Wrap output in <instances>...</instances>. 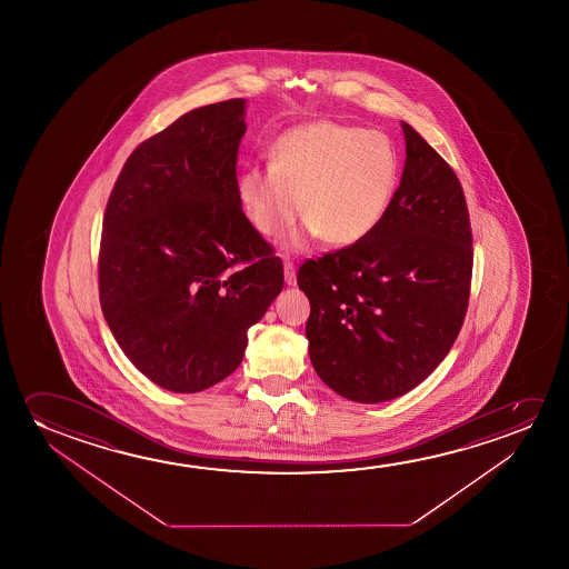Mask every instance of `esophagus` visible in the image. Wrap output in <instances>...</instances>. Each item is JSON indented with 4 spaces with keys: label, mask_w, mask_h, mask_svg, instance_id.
Listing matches in <instances>:
<instances>
[{
    "label": "esophagus",
    "mask_w": 569,
    "mask_h": 569,
    "mask_svg": "<svg viewBox=\"0 0 569 569\" xmlns=\"http://www.w3.org/2000/svg\"><path fill=\"white\" fill-rule=\"evenodd\" d=\"M283 273H286V283H288V286H296L297 272L293 262H286V264H283Z\"/></svg>",
    "instance_id": "esophagus-1"
}]
</instances>
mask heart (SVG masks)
<instances>
[{"label":"heart","instance_id":"heart-1","mask_svg":"<svg viewBox=\"0 0 569 569\" xmlns=\"http://www.w3.org/2000/svg\"><path fill=\"white\" fill-rule=\"evenodd\" d=\"M400 179V157L389 136L338 120H315L281 133L270 164L247 167L237 182L242 211L264 237L286 233L301 213L307 226L289 249L325 237L348 247L387 218Z\"/></svg>","mask_w":569,"mask_h":569}]
</instances>
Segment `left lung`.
Masks as SVG:
<instances>
[{
  "label": "left lung",
  "mask_w": 569,
  "mask_h": 569,
  "mask_svg": "<svg viewBox=\"0 0 569 569\" xmlns=\"http://www.w3.org/2000/svg\"><path fill=\"white\" fill-rule=\"evenodd\" d=\"M406 163L387 218L363 241L307 260L305 327L315 371L340 397H402L443 361L467 315L472 231L443 157L402 122Z\"/></svg>",
  "instance_id": "obj_1"
}]
</instances>
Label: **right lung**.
Listing matches in <instances>:
<instances>
[{"label":"right lung","mask_w":569,"mask_h":569,"mask_svg":"<svg viewBox=\"0 0 569 569\" xmlns=\"http://www.w3.org/2000/svg\"><path fill=\"white\" fill-rule=\"evenodd\" d=\"M244 99L190 110L133 149L102 219L99 297L126 358L163 389L200 392L241 366L283 264L242 213Z\"/></svg>","instance_id":"add662e5"}]
</instances>
